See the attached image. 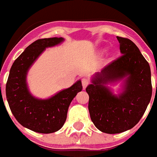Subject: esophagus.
<instances>
[{"instance_id": "obj_1", "label": "esophagus", "mask_w": 157, "mask_h": 157, "mask_svg": "<svg viewBox=\"0 0 157 157\" xmlns=\"http://www.w3.org/2000/svg\"><path fill=\"white\" fill-rule=\"evenodd\" d=\"M88 85H89V80H88L87 78H83L82 79V86H83V88L85 89V88Z\"/></svg>"}]
</instances>
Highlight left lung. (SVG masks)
Here are the masks:
<instances>
[{"label": "left lung", "mask_w": 157, "mask_h": 157, "mask_svg": "<svg viewBox=\"0 0 157 157\" xmlns=\"http://www.w3.org/2000/svg\"><path fill=\"white\" fill-rule=\"evenodd\" d=\"M122 54L92 78L86 91L94 126L103 133L119 134L139 122L152 96L151 71L138 47L117 36ZM124 79L123 91L115 95L107 85Z\"/></svg>", "instance_id": "left-lung-1"}]
</instances>
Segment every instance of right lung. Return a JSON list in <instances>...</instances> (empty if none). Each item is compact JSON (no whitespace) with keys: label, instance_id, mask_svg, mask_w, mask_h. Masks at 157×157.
<instances>
[{"label":"right lung","instance_id":"obj_1","mask_svg":"<svg viewBox=\"0 0 157 157\" xmlns=\"http://www.w3.org/2000/svg\"><path fill=\"white\" fill-rule=\"evenodd\" d=\"M63 37L38 39L32 43L13 63L6 84L10 110L21 126L41 134H50L63 126L71 100L82 91L81 80L49 99L35 98L28 88L27 73L30 66L48 47L57 45Z\"/></svg>","mask_w":157,"mask_h":157}]
</instances>
